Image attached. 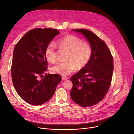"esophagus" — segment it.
Masks as SVG:
<instances>
[{
	"mask_svg": "<svg viewBox=\"0 0 134 134\" xmlns=\"http://www.w3.org/2000/svg\"><path fill=\"white\" fill-rule=\"evenodd\" d=\"M62 80H67L68 79V77H65V76H63V77H62Z\"/></svg>",
	"mask_w": 134,
	"mask_h": 134,
	"instance_id": "34e87169",
	"label": "esophagus"
}]
</instances>
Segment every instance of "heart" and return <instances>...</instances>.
I'll return each instance as SVG.
<instances>
[{"instance_id":"obj_1","label":"heart","mask_w":134,"mask_h":134,"mask_svg":"<svg viewBox=\"0 0 134 134\" xmlns=\"http://www.w3.org/2000/svg\"><path fill=\"white\" fill-rule=\"evenodd\" d=\"M60 50L67 51L65 62L60 63L51 68V71L63 76L71 74L77 68L81 69L88 64L92 54L90 44L83 41L80 37L72 34L66 35L55 43ZM55 47L50 44L45 51V57L47 61L53 63L56 61Z\"/></svg>"}]
</instances>
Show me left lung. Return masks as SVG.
<instances>
[{
    "instance_id": "left-lung-1",
    "label": "left lung",
    "mask_w": 134,
    "mask_h": 134,
    "mask_svg": "<svg viewBox=\"0 0 134 134\" xmlns=\"http://www.w3.org/2000/svg\"><path fill=\"white\" fill-rule=\"evenodd\" d=\"M72 30L83 34L87 39L92 54L86 66L70 78V97L81 107H91L101 101L109 89L113 71V57L105 42L96 34L85 29Z\"/></svg>"
}]
</instances>
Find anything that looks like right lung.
Segmentation results:
<instances>
[{
  "instance_id": "right-lung-1",
  "label": "right lung",
  "mask_w": 134,
  "mask_h": 134,
  "mask_svg": "<svg viewBox=\"0 0 134 134\" xmlns=\"http://www.w3.org/2000/svg\"><path fill=\"white\" fill-rule=\"evenodd\" d=\"M59 33L50 28L34 29L27 32L15 46L12 81L19 96L29 104L39 105L48 101L62 81L59 74L46 73L48 63L44 54L48 46Z\"/></svg>"
}]
</instances>
